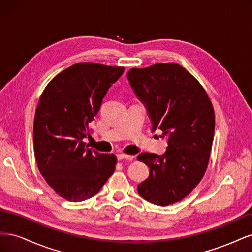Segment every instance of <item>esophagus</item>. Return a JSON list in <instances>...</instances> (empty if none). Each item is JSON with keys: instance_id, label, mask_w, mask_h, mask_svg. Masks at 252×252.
<instances>
[{"instance_id": "34e87169", "label": "esophagus", "mask_w": 252, "mask_h": 252, "mask_svg": "<svg viewBox=\"0 0 252 252\" xmlns=\"http://www.w3.org/2000/svg\"><path fill=\"white\" fill-rule=\"evenodd\" d=\"M117 158L119 159V161H121V159H128V161H131V159H133V156L124 155V154H118L117 155Z\"/></svg>"}]
</instances>
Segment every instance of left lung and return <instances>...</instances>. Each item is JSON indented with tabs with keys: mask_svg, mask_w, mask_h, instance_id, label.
<instances>
[{
	"mask_svg": "<svg viewBox=\"0 0 252 252\" xmlns=\"http://www.w3.org/2000/svg\"><path fill=\"white\" fill-rule=\"evenodd\" d=\"M127 79L147 109L152 132L162 130L168 144L161 156L142 152L136 158L149 167L138 192L155 205L177 203L207 169L216 123L212 104L201 84L179 64L132 68Z\"/></svg>",
	"mask_w": 252,
	"mask_h": 252,
	"instance_id": "8db88e82",
	"label": "left lung"
}]
</instances>
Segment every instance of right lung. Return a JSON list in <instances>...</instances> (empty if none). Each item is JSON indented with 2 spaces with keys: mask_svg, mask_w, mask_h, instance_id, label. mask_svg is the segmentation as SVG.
I'll return each mask as SVG.
<instances>
[{
  "mask_svg": "<svg viewBox=\"0 0 252 252\" xmlns=\"http://www.w3.org/2000/svg\"><path fill=\"white\" fill-rule=\"evenodd\" d=\"M123 72L124 67L74 64L53 78L40 97L33 123L37 168L67 201L95 195L116 168V156L88 148L83 139L93 131L90 123Z\"/></svg>",
  "mask_w": 252,
  "mask_h": 252,
  "instance_id": "obj_1",
  "label": "right lung"
}]
</instances>
